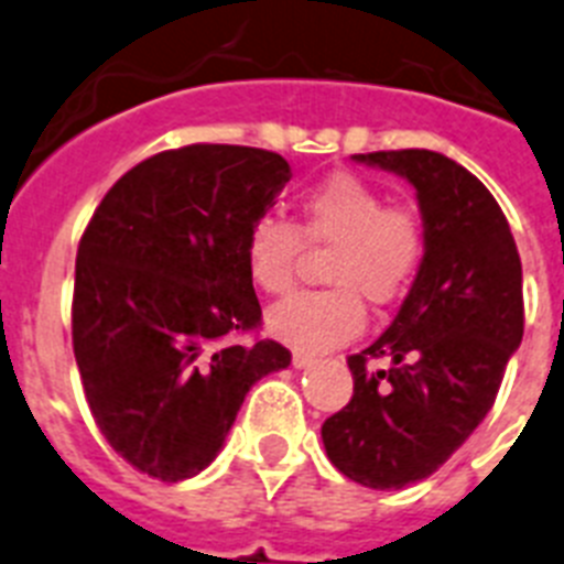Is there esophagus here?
Returning <instances> with one entry per match:
<instances>
[{
    "instance_id": "obj_1",
    "label": "esophagus",
    "mask_w": 564,
    "mask_h": 564,
    "mask_svg": "<svg viewBox=\"0 0 564 564\" xmlns=\"http://www.w3.org/2000/svg\"><path fill=\"white\" fill-rule=\"evenodd\" d=\"M315 361H318V358H315V355H310V352H301V349H295V352H292V367H295V370L312 367Z\"/></svg>"
}]
</instances>
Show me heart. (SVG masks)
Listing matches in <instances>:
<instances>
[{
    "label": "heart",
    "instance_id": "b5f03b06",
    "mask_svg": "<svg viewBox=\"0 0 564 564\" xmlns=\"http://www.w3.org/2000/svg\"><path fill=\"white\" fill-rule=\"evenodd\" d=\"M333 249L324 263L326 292H306L269 312V329L306 352L333 349L364 329V304H399L424 260V226L404 206L355 174H333L301 197L297 224L258 217L246 231V272L267 295H286L301 249Z\"/></svg>",
    "mask_w": 564,
    "mask_h": 564
}]
</instances>
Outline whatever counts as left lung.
Returning a JSON list of instances; mask_svg holds the SVG:
<instances>
[{
  "instance_id": "obj_1",
  "label": "left lung",
  "mask_w": 564,
  "mask_h": 564,
  "mask_svg": "<svg viewBox=\"0 0 564 564\" xmlns=\"http://www.w3.org/2000/svg\"><path fill=\"white\" fill-rule=\"evenodd\" d=\"M352 160L413 183L424 260L387 333L347 358L352 399L321 438L347 479L401 490L438 470L490 413L522 344V260L496 197L456 160L427 149ZM372 357L391 370L370 371Z\"/></svg>"
}]
</instances>
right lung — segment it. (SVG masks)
Returning a JSON list of instances; mask_svg holds the SVG:
<instances>
[{"label":"right lung","mask_w":564,"mask_h":564,"mask_svg":"<svg viewBox=\"0 0 564 564\" xmlns=\"http://www.w3.org/2000/svg\"><path fill=\"white\" fill-rule=\"evenodd\" d=\"M290 177L274 151L183 145L122 174L85 226L70 306L85 401L151 479L209 467L254 381L290 367L278 340H238L260 326L246 231Z\"/></svg>","instance_id":"add662e5"}]
</instances>
